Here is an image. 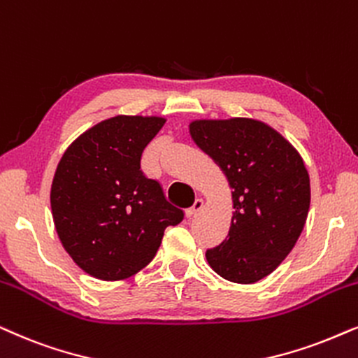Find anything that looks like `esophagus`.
Instances as JSON below:
<instances>
[{
	"instance_id": "esophagus-1",
	"label": "esophagus",
	"mask_w": 358,
	"mask_h": 358,
	"mask_svg": "<svg viewBox=\"0 0 358 358\" xmlns=\"http://www.w3.org/2000/svg\"><path fill=\"white\" fill-rule=\"evenodd\" d=\"M203 207V199H196V202L192 203V207H189L187 210H185V215H187V219H192L194 215H196V213L201 210V208Z\"/></svg>"
}]
</instances>
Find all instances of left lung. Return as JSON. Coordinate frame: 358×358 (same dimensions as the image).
I'll return each instance as SVG.
<instances>
[{"label":"left lung","instance_id":"8db88e82","mask_svg":"<svg viewBox=\"0 0 358 358\" xmlns=\"http://www.w3.org/2000/svg\"><path fill=\"white\" fill-rule=\"evenodd\" d=\"M189 131L234 189L229 235L207 250V262L231 282L263 280L289 255L308 219L310 184L303 157L257 120H197Z\"/></svg>","mask_w":358,"mask_h":358}]
</instances>
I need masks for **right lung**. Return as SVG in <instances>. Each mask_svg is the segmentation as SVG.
I'll return each instance as SVG.
<instances>
[{
    "label": "right lung",
    "instance_id": "obj_1",
    "mask_svg": "<svg viewBox=\"0 0 358 358\" xmlns=\"http://www.w3.org/2000/svg\"><path fill=\"white\" fill-rule=\"evenodd\" d=\"M159 117H118L80 134L60 159L50 187L54 225L66 252L103 281L133 276L155 258L166 227L184 212L141 171Z\"/></svg>",
    "mask_w": 358,
    "mask_h": 358
}]
</instances>
